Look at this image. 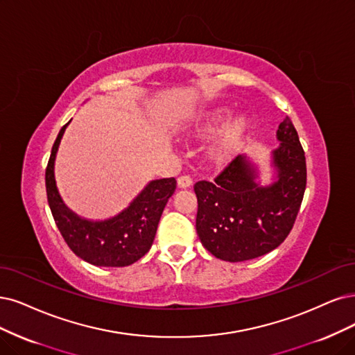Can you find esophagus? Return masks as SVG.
Segmentation results:
<instances>
[{
  "label": "esophagus",
  "mask_w": 355,
  "mask_h": 355,
  "mask_svg": "<svg viewBox=\"0 0 355 355\" xmlns=\"http://www.w3.org/2000/svg\"><path fill=\"white\" fill-rule=\"evenodd\" d=\"M177 184L180 189H189L191 186V178L189 175H181L177 180Z\"/></svg>",
  "instance_id": "1"
}]
</instances>
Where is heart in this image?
Segmentation results:
<instances>
[{"label": "heart", "instance_id": "obj_1", "mask_svg": "<svg viewBox=\"0 0 355 355\" xmlns=\"http://www.w3.org/2000/svg\"><path fill=\"white\" fill-rule=\"evenodd\" d=\"M230 116V110L219 108L202 115L193 127L196 136L212 135ZM248 136V121L245 116H237L231 120L209 146V159L215 165H227L240 153Z\"/></svg>", "mask_w": 355, "mask_h": 355}]
</instances>
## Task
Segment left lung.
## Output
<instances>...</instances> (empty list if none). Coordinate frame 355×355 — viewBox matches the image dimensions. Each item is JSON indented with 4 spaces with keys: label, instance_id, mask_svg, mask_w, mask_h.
<instances>
[{
    "label": "left lung",
    "instance_id": "1",
    "mask_svg": "<svg viewBox=\"0 0 355 355\" xmlns=\"http://www.w3.org/2000/svg\"><path fill=\"white\" fill-rule=\"evenodd\" d=\"M279 148L273 150L278 181L260 187L244 155L214 181H198L196 230L207 252L227 261H244L275 250L291 232L304 198L307 168L297 130L286 116L279 124Z\"/></svg>",
    "mask_w": 355,
    "mask_h": 355
}]
</instances>
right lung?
<instances>
[{
    "label": "right lung",
    "mask_w": 355,
    "mask_h": 355,
    "mask_svg": "<svg viewBox=\"0 0 355 355\" xmlns=\"http://www.w3.org/2000/svg\"><path fill=\"white\" fill-rule=\"evenodd\" d=\"M67 125L69 123L60 130L45 171L48 203L62 239L76 256L90 265L123 268L135 263L150 250L177 181L174 177L150 181L125 211L111 219L92 222L78 218L62 203L54 178L55 155Z\"/></svg>",
    "instance_id": "1"
}]
</instances>
